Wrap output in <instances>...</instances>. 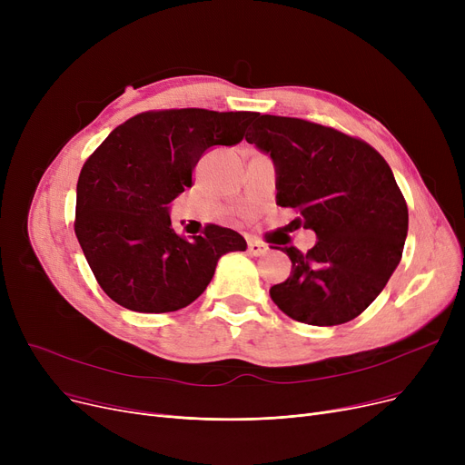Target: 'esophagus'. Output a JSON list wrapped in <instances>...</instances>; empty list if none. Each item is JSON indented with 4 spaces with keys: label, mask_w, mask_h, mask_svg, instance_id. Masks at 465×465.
<instances>
[{
    "label": "esophagus",
    "mask_w": 465,
    "mask_h": 465,
    "mask_svg": "<svg viewBox=\"0 0 465 465\" xmlns=\"http://www.w3.org/2000/svg\"><path fill=\"white\" fill-rule=\"evenodd\" d=\"M267 251V245H263V242H260V241H256V239H251L249 241V254H252V256H263Z\"/></svg>",
    "instance_id": "obj_1"
}]
</instances>
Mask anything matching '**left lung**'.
Here are the masks:
<instances>
[{
  "mask_svg": "<svg viewBox=\"0 0 465 465\" xmlns=\"http://www.w3.org/2000/svg\"><path fill=\"white\" fill-rule=\"evenodd\" d=\"M245 139L275 162L277 205L296 209V228L319 239L307 252L279 247L292 272L270 288L272 300L311 326L356 319L405 245L409 213L392 169L368 143L302 118L262 114Z\"/></svg>",
  "mask_w": 465,
  "mask_h": 465,
  "instance_id": "8db88e82",
  "label": "left lung"
}]
</instances>
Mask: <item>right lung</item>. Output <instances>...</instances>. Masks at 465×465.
<instances>
[{
  "instance_id": "right-lung-1",
  "label": "right lung",
  "mask_w": 465,
  "mask_h": 465,
  "mask_svg": "<svg viewBox=\"0 0 465 465\" xmlns=\"http://www.w3.org/2000/svg\"><path fill=\"white\" fill-rule=\"evenodd\" d=\"M260 113L169 109L126 120L83 165L75 235L94 277L118 305L171 312L198 300L220 256L247 251L237 232L209 224L192 239L175 233L169 209L192 186L211 146L247 137Z\"/></svg>"
}]
</instances>
